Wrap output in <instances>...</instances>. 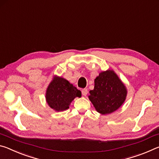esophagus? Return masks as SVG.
I'll list each match as a JSON object with an SVG mask.
<instances>
[{"mask_svg": "<svg viewBox=\"0 0 159 159\" xmlns=\"http://www.w3.org/2000/svg\"><path fill=\"white\" fill-rule=\"evenodd\" d=\"M81 93L83 96H86L88 94V89H86V88H83V89H82L81 90Z\"/></svg>", "mask_w": 159, "mask_h": 159, "instance_id": "obj_1", "label": "esophagus"}]
</instances>
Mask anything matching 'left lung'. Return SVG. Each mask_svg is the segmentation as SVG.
Masks as SVG:
<instances>
[{"label":"left lung","instance_id":"obj_1","mask_svg":"<svg viewBox=\"0 0 159 159\" xmlns=\"http://www.w3.org/2000/svg\"><path fill=\"white\" fill-rule=\"evenodd\" d=\"M90 94L89 99L97 111L102 114H108L122 105L127 90L117 75L111 70H107L95 79V87L90 90Z\"/></svg>","mask_w":159,"mask_h":159}]
</instances>
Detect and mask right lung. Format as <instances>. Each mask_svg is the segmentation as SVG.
<instances>
[{
	"label": "right lung",
	"instance_id": "obj_1",
	"mask_svg": "<svg viewBox=\"0 0 159 159\" xmlns=\"http://www.w3.org/2000/svg\"><path fill=\"white\" fill-rule=\"evenodd\" d=\"M81 96V92L61 77H55L46 91V100L51 108L57 111L67 109L76 97Z\"/></svg>",
	"mask_w": 159,
	"mask_h": 159
}]
</instances>
